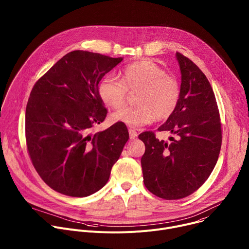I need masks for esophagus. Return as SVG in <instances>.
Wrapping results in <instances>:
<instances>
[{
  "label": "esophagus",
  "instance_id": "esophagus-1",
  "mask_svg": "<svg viewBox=\"0 0 249 249\" xmlns=\"http://www.w3.org/2000/svg\"><path fill=\"white\" fill-rule=\"evenodd\" d=\"M129 135H130V139L134 140V139H136V138H137L138 133H137L134 129H129Z\"/></svg>",
  "mask_w": 249,
  "mask_h": 249
}]
</instances>
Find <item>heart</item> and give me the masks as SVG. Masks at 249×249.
I'll use <instances>...</instances> for the list:
<instances>
[{
  "label": "heart",
  "mask_w": 249,
  "mask_h": 249,
  "mask_svg": "<svg viewBox=\"0 0 249 249\" xmlns=\"http://www.w3.org/2000/svg\"><path fill=\"white\" fill-rule=\"evenodd\" d=\"M128 90L137 91L136 106L123 107L112 114V119L130 127H141L152 122L167 119L178 105L181 88L175 77L150 59L127 66L122 81L107 76L98 85L101 101L110 108H118L126 100Z\"/></svg>",
  "instance_id": "obj_1"
}]
</instances>
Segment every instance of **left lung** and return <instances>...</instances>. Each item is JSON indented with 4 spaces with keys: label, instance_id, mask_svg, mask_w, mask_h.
Returning a JSON list of instances; mask_svg holds the SVG:
<instances>
[{
    "label": "left lung",
    "instance_id": "left-lung-1",
    "mask_svg": "<svg viewBox=\"0 0 249 249\" xmlns=\"http://www.w3.org/2000/svg\"><path fill=\"white\" fill-rule=\"evenodd\" d=\"M181 73L178 105L160 131H169L170 143L153 132L139 136L146 151L141 159L144 183L165 200L184 198L208 179L222 146V129L213 89L202 71L187 57L175 54Z\"/></svg>",
    "mask_w": 249,
    "mask_h": 249
}]
</instances>
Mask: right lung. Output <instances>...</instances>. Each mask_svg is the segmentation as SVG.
I'll return each mask as SVG.
<instances>
[{
  "mask_svg": "<svg viewBox=\"0 0 249 249\" xmlns=\"http://www.w3.org/2000/svg\"><path fill=\"white\" fill-rule=\"evenodd\" d=\"M122 60L72 51L30 92L25 111L28 153L43 181L59 193L86 197L101 189L127 143L129 133L120 122L89 134L107 113L98 84Z\"/></svg>",
  "mask_w": 249,
  "mask_h": 249,
  "instance_id": "add662e5",
  "label": "right lung"
}]
</instances>
